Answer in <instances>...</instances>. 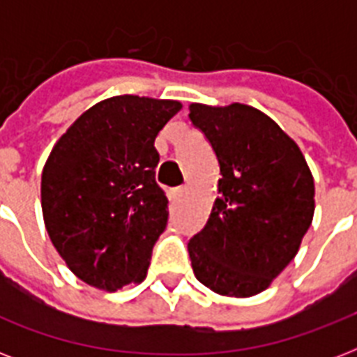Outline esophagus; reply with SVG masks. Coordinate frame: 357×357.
I'll return each mask as SVG.
<instances>
[{"instance_id":"esophagus-1","label":"esophagus","mask_w":357,"mask_h":357,"mask_svg":"<svg viewBox=\"0 0 357 357\" xmlns=\"http://www.w3.org/2000/svg\"><path fill=\"white\" fill-rule=\"evenodd\" d=\"M185 192H187V187H178V189L174 190V195L178 196V198H181V196H183Z\"/></svg>"}]
</instances>
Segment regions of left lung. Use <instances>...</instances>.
<instances>
[{"mask_svg": "<svg viewBox=\"0 0 357 357\" xmlns=\"http://www.w3.org/2000/svg\"><path fill=\"white\" fill-rule=\"evenodd\" d=\"M189 119L220 165L218 198L189 243L196 280L222 296L265 291L298 254L315 183L298 144L259 109L190 103Z\"/></svg>", "mask_w": 357, "mask_h": 357, "instance_id": "obj_1", "label": "left lung"}]
</instances>
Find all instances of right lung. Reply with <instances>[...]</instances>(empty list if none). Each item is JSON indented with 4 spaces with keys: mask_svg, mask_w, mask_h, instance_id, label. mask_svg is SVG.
<instances>
[{
    "mask_svg": "<svg viewBox=\"0 0 357 357\" xmlns=\"http://www.w3.org/2000/svg\"><path fill=\"white\" fill-rule=\"evenodd\" d=\"M176 100L123 94L92 105L53 146L40 181L47 235L75 276L102 291L144 282L165 231L155 137Z\"/></svg>",
    "mask_w": 357,
    "mask_h": 357,
    "instance_id": "add662e5",
    "label": "right lung"
}]
</instances>
